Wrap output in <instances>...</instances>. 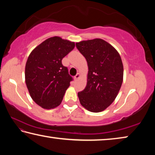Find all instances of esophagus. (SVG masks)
Instances as JSON below:
<instances>
[{
  "label": "esophagus",
  "instance_id": "obj_1",
  "mask_svg": "<svg viewBox=\"0 0 155 155\" xmlns=\"http://www.w3.org/2000/svg\"><path fill=\"white\" fill-rule=\"evenodd\" d=\"M81 77V74H80V73H77V75L75 76L74 77V80H76V81H77L78 78H79Z\"/></svg>",
  "mask_w": 155,
  "mask_h": 155
}]
</instances>
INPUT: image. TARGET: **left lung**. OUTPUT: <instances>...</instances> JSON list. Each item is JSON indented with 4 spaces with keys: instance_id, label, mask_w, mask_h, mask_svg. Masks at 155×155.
<instances>
[{
    "instance_id": "8db88e82",
    "label": "left lung",
    "mask_w": 155,
    "mask_h": 155,
    "mask_svg": "<svg viewBox=\"0 0 155 155\" xmlns=\"http://www.w3.org/2000/svg\"><path fill=\"white\" fill-rule=\"evenodd\" d=\"M76 46L88 65L87 85L78 93L80 103L91 112L103 111L114 101L122 86L124 68L121 57L102 39L81 41Z\"/></svg>"
}]
</instances>
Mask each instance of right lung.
Returning a JSON list of instances; mask_svg holds the SVG:
<instances>
[{
  "label": "right lung",
  "instance_id": "right-lung-1",
  "mask_svg": "<svg viewBox=\"0 0 155 155\" xmlns=\"http://www.w3.org/2000/svg\"><path fill=\"white\" fill-rule=\"evenodd\" d=\"M75 43L60 37L47 39L34 48L26 63L25 82L31 98L45 109L56 108L69 87L71 76L62 65Z\"/></svg>",
  "mask_w": 155,
  "mask_h": 155
}]
</instances>
